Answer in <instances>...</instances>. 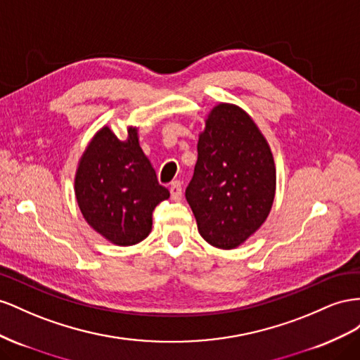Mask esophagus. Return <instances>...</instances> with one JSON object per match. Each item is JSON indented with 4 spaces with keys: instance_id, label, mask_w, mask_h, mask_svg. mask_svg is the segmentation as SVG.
<instances>
[{
    "instance_id": "34e87169",
    "label": "esophagus",
    "mask_w": 360,
    "mask_h": 360,
    "mask_svg": "<svg viewBox=\"0 0 360 360\" xmlns=\"http://www.w3.org/2000/svg\"><path fill=\"white\" fill-rule=\"evenodd\" d=\"M170 194H172V199L173 200H181V198H182V186H181L179 181L172 182Z\"/></svg>"
}]
</instances>
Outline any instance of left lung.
Masks as SVG:
<instances>
[{
	"label": "left lung",
	"mask_w": 360,
	"mask_h": 360,
	"mask_svg": "<svg viewBox=\"0 0 360 360\" xmlns=\"http://www.w3.org/2000/svg\"><path fill=\"white\" fill-rule=\"evenodd\" d=\"M274 194V158L258 125L238 105H214L186 190L200 237L217 249H237L265 223Z\"/></svg>",
	"instance_id": "1"
}]
</instances>
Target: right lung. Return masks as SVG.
<instances>
[{"label":"right lung","instance_id":"1","mask_svg":"<svg viewBox=\"0 0 360 360\" xmlns=\"http://www.w3.org/2000/svg\"><path fill=\"white\" fill-rule=\"evenodd\" d=\"M119 140L107 125L91 137L75 172L78 208L91 229L111 244L128 248L152 231V211L170 198L140 148L139 128Z\"/></svg>","mask_w":360,"mask_h":360}]
</instances>
